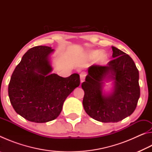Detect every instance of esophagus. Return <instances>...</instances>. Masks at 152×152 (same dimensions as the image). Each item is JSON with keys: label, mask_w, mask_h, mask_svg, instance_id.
<instances>
[{"label": "esophagus", "mask_w": 152, "mask_h": 152, "mask_svg": "<svg viewBox=\"0 0 152 152\" xmlns=\"http://www.w3.org/2000/svg\"><path fill=\"white\" fill-rule=\"evenodd\" d=\"M80 82L81 83H82V82H84V79H85V77H86V74L84 72H82L80 74Z\"/></svg>", "instance_id": "obj_1"}]
</instances>
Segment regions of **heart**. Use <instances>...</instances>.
<instances>
[{
    "label": "heart",
    "instance_id": "obj_1",
    "mask_svg": "<svg viewBox=\"0 0 152 152\" xmlns=\"http://www.w3.org/2000/svg\"><path fill=\"white\" fill-rule=\"evenodd\" d=\"M99 51H91L88 53V58H94L95 56H96L98 53H99ZM105 59H106V56H105L104 54L103 53H101L100 56H99V58H98V61H100V62H102V61H103Z\"/></svg>",
    "mask_w": 152,
    "mask_h": 152
}]
</instances>
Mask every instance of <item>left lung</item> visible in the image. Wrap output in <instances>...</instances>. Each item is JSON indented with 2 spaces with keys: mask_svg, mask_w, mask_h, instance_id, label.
<instances>
[{
  "mask_svg": "<svg viewBox=\"0 0 152 152\" xmlns=\"http://www.w3.org/2000/svg\"><path fill=\"white\" fill-rule=\"evenodd\" d=\"M113 60L106 66L92 65L82 83V101L86 113L102 123H115L134 112L140 96L139 71L129 56L112 46ZM114 80L112 93L102 94L104 79Z\"/></svg>",
  "mask_w": 152,
  "mask_h": 152,
  "instance_id": "obj_1",
  "label": "left lung"
}]
</instances>
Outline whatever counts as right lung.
I'll return each mask as SVG.
<instances>
[{"label": "right lung", "mask_w": 152, "mask_h": 152, "mask_svg": "<svg viewBox=\"0 0 152 152\" xmlns=\"http://www.w3.org/2000/svg\"><path fill=\"white\" fill-rule=\"evenodd\" d=\"M48 46L29 49L16 66L9 84V96L17 114L29 121L46 123L57 118L64 102L80 83L73 74L63 78L52 71Z\"/></svg>", "instance_id": "1"}]
</instances>
